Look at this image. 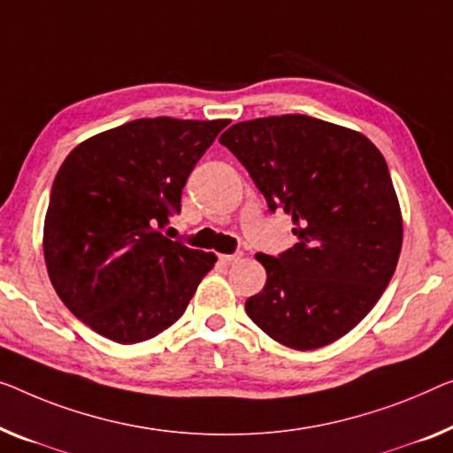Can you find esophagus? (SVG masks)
<instances>
[{
	"mask_svg": "<svg viewBox=\"0 0 453 453\" xmlns=\"http://www.w3.org/2000/svg\"><path fill=\"white\" fill-rule=\"evenodd\" d=\"M244 258V252H234V254H221L219 260L224 262V265H238V262Z\"/></svg>",
	"mask_w": 453,
	"mask_h": 453,
	"instance_id": "34e87169",
	"label": "esophagus"
}]
</instances>
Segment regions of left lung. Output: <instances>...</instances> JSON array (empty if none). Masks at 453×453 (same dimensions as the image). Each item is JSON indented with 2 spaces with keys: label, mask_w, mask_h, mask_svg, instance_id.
Masks as SVG:
<instances>
[{
  "label": "left lung",
  "mask_w": 453,
  "mask_h": 453,
  "mask_svg": "<svg viewBox=\"0 0 453 453\" xmlns=\"http://www.w3.org/2000/svg\"><path fill=\"white\" fill-rule=\"evenodd\" d=\"M219 142L246 166L270 211L293 219L296 244L256 254L266 285L246 301L262 332L315 349L354 329L393 279L403 219L387 160L360 132L311 116L234 124Z\"/></svg>",
  "instance_id": "1"
}]
</instances>
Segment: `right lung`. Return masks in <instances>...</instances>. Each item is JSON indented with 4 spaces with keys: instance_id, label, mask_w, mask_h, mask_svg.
<instances>
[{
    "instance_id": "obj_1",
    "label": "right lung",
    "mask_w": 453,
    "mask_h": 453,
    "mask_svg": "<svg viewBox=\"0 0 453 453\" xmlns=\"http://www.w3.org/2000/svg\"><path fill=\"white\" fill-rule=\"evenodd\" d=\"M227 119L146 118L81 142L54 177L44 260L69 311L118 343L171 327L218 256L168 240L191 171Z\"/></svg>"
}]
</instances>
